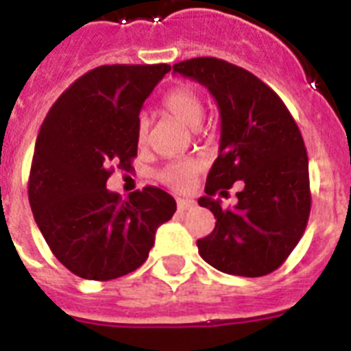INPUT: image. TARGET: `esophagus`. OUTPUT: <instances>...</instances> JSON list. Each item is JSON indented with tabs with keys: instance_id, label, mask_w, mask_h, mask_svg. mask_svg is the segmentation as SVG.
<instances>
[{
	"instance_id": "34e87169",
	"label": "esophagus",
	"mask_w": 351,
	"mask_h": 351,
	"mask_svg": "<svg viewBox=\"0 0 351 351\" xmlns=\"http://www.w3.org/2000/svg\"><path fill=\"white\" fill-rule=\"evenodd\" d=\"M176 207H178V210H180V212L189 210V208H193V207H194V202H193V199L178 198V199H176Z\"/></svg>"
}]
</instances>
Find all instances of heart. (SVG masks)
Segmentation results:
<instances>
[{
	"label": "heart",
	"instance_id": "b5f03b06",
	"mask_svg": "<svg viewBox=\"0 0 351 351\" xmlns=\"http://www.w3.org/2000/svg\"><path fill=\"white\" fill-rule=\"evenodd\" d=\"M164 110L176 121L184 123L189 128H196L203 119V101L199 94L189 85H178L166 94L162 101ZM135 135H137V144L144 148L149 139V121L146 116H141L135 126ZM203 169V162L199 158H180L173 160L158 171V180L166 184L167 187H173L176 191L189 189L193 180L196 178L199 171Z\"/></svg>",
	"mask_w": 351,
	"mask_h": 351
}]
</instances>
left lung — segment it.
<instances>
[{
  "label": "left lung",
  "mask_w": 351,
  "mask_h": 351,
  "mask_svg": "<svg viewBox=\"0 0 351 351\" xmlns=\"http://www.w3.org/2000/svg\"><path fill=\"white\" fill-rule=\"evenodd\" d=\"M175 73L199 82L221 112L219 155L198 199L216 217V228L198 239L212 267L237 276H264L282 266L302 239L311 214L308 157L294 117L261 78L214 57L178 62ZM241 180L240 182L239 180ZM235 181L238 205L223 209Z\"/></svg>",
  "instance_id": "obj_1"
}]
</instances>
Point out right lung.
Here are the masks:
<instances>
[{
  "label": "right lung",
  "instance_id": "1",
  "mask_svg": "<svg viewBox=\"0 0 351 351\" xmlns=\"http://www.w3.org/2000/svg\"><path fill=\"white\" fill-rule=\"evenodd\" d=\"M167 64H112L85 73L53 103L40 126L28 199L53 255L76 276L107 282L148 258L176 202L148 185L128 199L107 189L114 167L132 171L144 99Z\"/></svg>",
  "mask_w": 351,
  "mask_h": 351
}]
</instances>
